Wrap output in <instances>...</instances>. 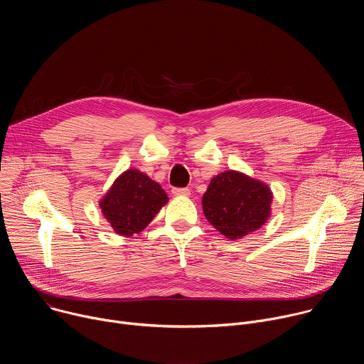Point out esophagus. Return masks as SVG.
Masks as SVG:
<instances>
[{
	"label": "esophagus",
	"mask_w": 364,
	"mask_h": 364,
	"mask_svg": "<svg viewBox=\"0 0 364 364\" xmlns=\"http://www.w3.org/2000/svg\"><path fill=\"white\" fill-rule=\"evenodd\" d=\"M171 193L174 196H190V188H187V187H174L171 190Z\"/></svg>",
	"instance_id": "obj_1"
}]
</instances>
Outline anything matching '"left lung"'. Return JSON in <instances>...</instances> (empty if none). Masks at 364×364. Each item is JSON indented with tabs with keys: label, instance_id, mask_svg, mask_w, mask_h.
I'll use <instances>...</instances> for the list:
<instances>
[{
	"label": "left lung",
	"instance_id": "left-lung-1",
	"mask_svg": "<svg viewBox=\"0 0 364 364\" xmlns=\"http://www.w3.org/2000/svg\"><path fill=\"white\" fill-rule=\"evenodd\" d=\"M271 203L267 184L232 170L213 177L201 200L205 219L233 240L261 228L271 215Z\"/></svg>",
	"mask_w": 364,
	"mask_h": 364
}]
</instances>
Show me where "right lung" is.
<instances>
[{
    "mask_svg": "<svg viewBox=\"0 0 364 364\" xmlns=\"http://www.w3.org/2000/svg\"><path fill=\"white\" fill-rule=\"evenodd\" d=\"M167 201L159 183L138 170H128L117 178L99 205L118 235L132 236L145 229Z\"/></svg>",
    "mask_w": 364,
    "mask_h": 364,
    "instance_id": "right-lung-1",
    "label": "right lung"
}]
</instances>
